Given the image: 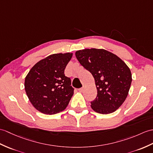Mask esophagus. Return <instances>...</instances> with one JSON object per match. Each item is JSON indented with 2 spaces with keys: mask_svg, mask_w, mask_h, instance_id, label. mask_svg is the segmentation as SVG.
Segmentation results:
<instances>
[{
  "mask_svg": "<svg viewBox=\"0 0 153 153\" xmlns=\"http://www.w3.org/2000/svg\"><path fill=\"white\" fill-rule=\"evenodd\" d=\"M83 90H84V87H83L78 89V91H79V92H80V93H82V92L83 91Z\"/></svg>",
  "mask_w": 153,
  "mask_h": 153,
  "instance_id": "34e87169",
  "label": "esophagus"
}]
</instances>
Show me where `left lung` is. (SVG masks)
I'll list each match as a JSON object with an SVG mask.
<instances>
[{"label":"left lung","instance_id":"1","mask_svg":"<svg viewBox=\"0 0 153 153\" xmlns=\"http://www.w3.org/2000/svg\"><path fill=\"white\" fill-rule=\"evenodd\" d=\"M78 61L93 75L97 97L91 108L101 114L119 109L128 94L132 74L119 56L104 49H85L76 52Z\"/></svg>","mask_w":153,"mask_h":153}]
</instances>
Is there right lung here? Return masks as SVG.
I'll list each match as a JSON object with an SVG mask.
<instances>
[{
  "label": "right lung",
  "mask_w": 153,
  "mask_h": 153,
  "mask_svg": "<svg viewBox=\"0 0 153 153\" xmlns=\"http://www.w3.org/2000/svg\"><path fill=\"white\" fill-rule=\"evenodd\" d=\"M72 53H55L35 64L25 79V89L38 111L53 115L65 110L74 94L71 80L65 75Z\"/></svg>",
  "instance_id": "add662e5"
}]
</instances>
